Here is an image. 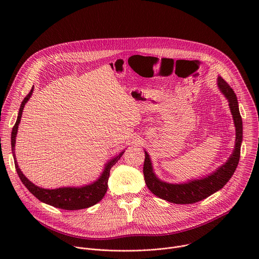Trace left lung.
<instances>
[{
    "label": "left lung",
    "instance_id": "8db88e82",
    "mask_svg": "<svg viewBox=\"0 0 259 259\" xmlns=\"http://www.w3.org/2000/svg\"><path fill=\"white\" fill-rule=\"evenodd\" d=\"M217 85L227 99L236 127V145L232 156L226 164L205 178L191 180L187 183H168L160 180L153 171V165L149 154L145 151L143 175L146 187L157 197L174 204H193L202 201L223 189L232 178L239 164L241 143L243 139V124L239 110L237 96L231 86L221 77H218Z\"/></svg>",
    "mask_w": 259,
    "mask_h": 259
}]
</instances>
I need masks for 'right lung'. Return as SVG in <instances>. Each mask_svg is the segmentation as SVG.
<instances>
[{"label": "right lung", "mask_w": 259, "mask_h": 259, "mask_svg": "<svg viewBox=\"0 0 259 259\" xmlns=\"http://www.w3.org/2000/svg\"><path fill=\"white\" fill-rule=\"evenodd\" d=\"M32 90H33V86L20 104L17 120L15 125L13 126L12 133H11V146H12V154L14 157V164L21 182L36 199H39L41 202L56 208H60L64 210H79V209L89 208L95 205L96 203L102 200V198L104 197L107 191V181L109 177L110 168H112L120 160V158L123 156L125 151L121 152L117 157L108 161L105 164V167L100 177L93 183L88 184V186L81 187V188H59L55 190H47V189H42L34 186L32 182H30L23 175V173L18 167L16 158H15V141H16L15 139H16V134L18 130V125L21 120L23 107L27 102V100L30 98L32 94Z\"/></svg>", "instance_id": "obj_1"}]
</instances>
